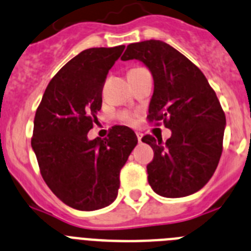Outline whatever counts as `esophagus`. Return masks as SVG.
I'll list each match as a JSON object with an SVG mask.
<instances>
[{
    "label": "esophagus",
    "instance_id": "1",
    "mask_svg": "<svg viewBox=\"0 0 251 251\" xmlns=\"http://www.w3.org/2000/svg\"><path fill=\"white\" fill-rule=\"evenodd\" d=\"M136 134H137V138H138V142H139V143H142V137H143V134H142V133H139V132H137Z\"/></svg>",
    "mask_w": 251,
    "mask_h": 251
}]
</instances>
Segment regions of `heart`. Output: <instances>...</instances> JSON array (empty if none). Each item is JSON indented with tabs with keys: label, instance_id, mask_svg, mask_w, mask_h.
<instances>
[{
	"label": "heart",
	"instance_id": "obj_1",
	"mask_svg": "<svg viewBox=\"0 0 251 251\" xmlns=\"http://www.w3.org/2000/svg\"><path fill=\"white\" fill-rule=\"evenodd\" d=\"M138 69H142V68H134V69H132V70H138ZM129 72H130V70H129ZM119 118H121L122 121L124 122V123L129 124V126L136 124V122H137V115L136 114H130L129 112H122L121 114H119Z\"/></svg>",
	"mask_w": 251,
	"mask_h": 251
}]
</instances>
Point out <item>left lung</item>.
<instances>
[{
    "label": "left lung",
    "mask_w": 251,
    "mask_h": 251,
    "mask_svg": "<svg viewBox=\"0 0 251 251\" xmlns=\"http://www.w3.org/2000/svg\"><path fill=\"white\" fill-rule=\"evenodd\" d=\"M141 60L151 70L154 90L147 119L172 130L162 142L142 138L154 156L147 165L148 182L163 197H183L211 178L223 153L225 113L205 75L192 61L161 40L127 46L122 60Z\"/></svg>",
    "instance_id": "8db88e82"
}]
</instances>
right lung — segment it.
<instances>
[{"mask_svg":"<svg viewBox=\"0 0 251 251\" xmlns=\"http://www.w3.org/2000/svg\"><path fill=\"white\" fill-rule=\"evenodd\" d=\"M124 48L86 49L73 57L50 80L35 114L31 146L41 176L56 197L81 211L115 200L121 170L138 142L124 126L110 128L106 138L88 139L106 75Z\"/></svg>","mask_w":251,"mask_h":251,"instance_id":"obj_1","label":"right lung"}]
</instances>
